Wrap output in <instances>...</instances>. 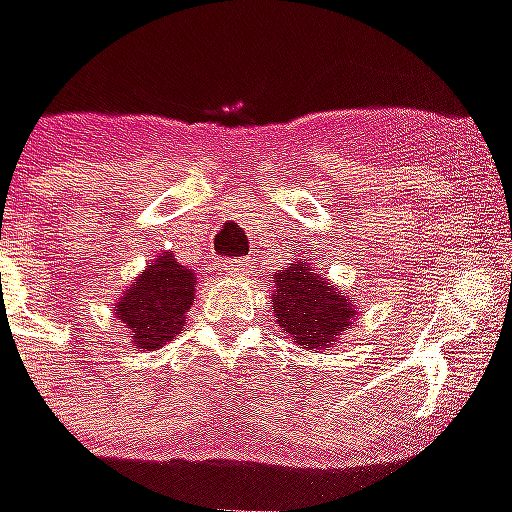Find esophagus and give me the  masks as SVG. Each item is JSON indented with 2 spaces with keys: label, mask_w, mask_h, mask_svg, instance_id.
<instances>
[{
  "label": "esophagus",
  "mask_w": 512,
  "mask_h": 512,
  "mask_svg": "<svg viewBox=\"0 0 512 512\" xmlns=\"http://www.w3.org/2000/svg\"><path fill=\"white\" fill-rule=\"evenodd\" d=\"M223 270H226L228 276H244L247 263H244V260H226V263H223Z\"/></svg>",
  "instance_id": "esophagus-1"
}]
</instances>
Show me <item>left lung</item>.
<instances>
[{
    "label": "left lung",
    "mask_w": 512,
    "mask_h": 512,
    "mask_svg": "<svg viewBox=\"0 0 512 512\" xmlns=\"http://www.w3.org/2000/svg\"><path fill=\"white\" fill-rule=\"evenodd\" d=\"M270 307L281 331L302 350L326 352L357 318L355 297L339 292L307 260L289 263L273 276Z\"/></svg>",
    "instance_id": "left-lung-1"
}]
</instances>
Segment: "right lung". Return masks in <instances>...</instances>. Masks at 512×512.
Listing matches in <instances>:
<instances>
[{
  "label": "right lung",
  "instance_id": "obj_1",
  "mask_svg": "<svg viewBox=\"0 0 512 512\" xmlns=\"http://www.w3.org/2000/svg\"><path fill=\"white\" fill-rule=\"evenodd\" d=\"M197 273L181 265L173 252H160L123 289L115 318L128 328L136 350L152 352L184 331L186 313L194 305Z\"/></svg>",
  "mask_w": 512,
  "mask_h": 512
}]
</instances>
